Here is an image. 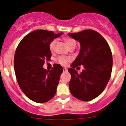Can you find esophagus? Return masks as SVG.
<instances>
[{
  "label": "esophagus",
  "instance_id": "34e87169",
  "mask_svg": "<svg viewBox=\"0 0 126 126\" xmlns=\"http://www.w3.org/2000/svg\"><path fill=\"white\" fill-rule=\"evenodd\" d=\"M63 72H67V69H66V68H65V67L63 68Z\"/></svg>",
  "mask_w": 126,
  "mask_h": 126
}]
</instances>
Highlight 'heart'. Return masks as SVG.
Listing matches in <instances>:
<instances>
[{
  "mask_svg": "<svg viewBox=\"0 0 126 126\" xmlns=\"http://www.w3.org/2000/svg\"><path fill=\"white\" fill-rule=\"evenodd\" d=\"M64 40L70 48L72 47H75L76 42H75V41L73 40V39L67 37V38H65L64 39ZM57 41V40H56V39H54V40H52V41L50 42V44H49V49H50V51L51 52H53L54 51L55 46H56ZM70 61H71V59H70V57H63V56H60V57H59L57 59V62L60 63V64L63 65V66H66V65L68 64V63L70 62Z\"/></svg>",
  "mask_w": 126,
  "mask_h": 126,
  "instance_id": "b5f03b06",
  "label": "heart"
}]
</instances>
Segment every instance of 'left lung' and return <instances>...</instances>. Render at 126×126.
I'll use <instances>...</instances> for the list:
<instances>
[{
  "mask_svg": "<svg viewBox=\"0 0 126 126\" xmlns=\"http://www.w3.org/2000/svg\"><path fill=\"white\" fill-rule=\"evenodd\" d=\"M69 36L80 43V53L68 69L71 75L69 86L72 95L83 101L95 99L103 92L110 79L112 56L110 47L98 32L85 30ZM83 65L79 74L75 67Z\"/></svg>",
  "mask_w": 126,
  "mask_h": 126,
  "instance_id": "left-lung-1",
  "label": "left lung"
}]
</instances>
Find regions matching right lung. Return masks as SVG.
Masks as SVG:
<instances>
[{"label":"right lung","instance_id":"1","mask_svg":"<svg viewBox=\"0 0 126 126\" xmlns=\"http://www.w3.org/2000/svg\"><path fill=\"white\" fill-rule=\"evenodd\" d=\"M63 32L38 30L29 33L18 44L14 56L15 73L20 88L32 101L44 103L56 94L63 68L54 64L52 70L43 68L51 57L49 44Z\"/></svg>","mask_w":126,"mask_h":126}]
</instances>
